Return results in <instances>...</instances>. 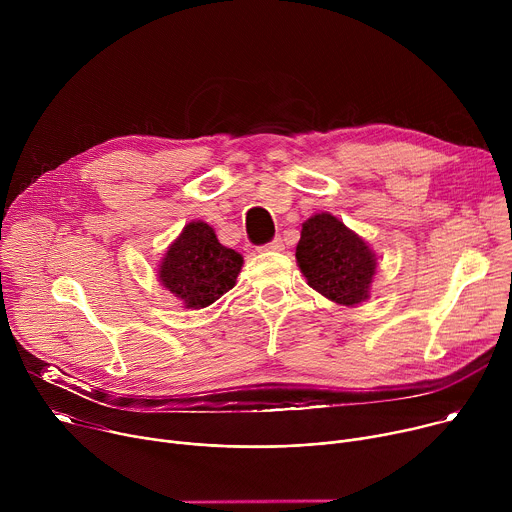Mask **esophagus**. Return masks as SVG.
<instances>
[{
	"instance_id": "esophagus-1",
	"label": "esophagus",
	"mask_w": 512,
	"mask_h": 512,
	"mask_svg": "<svg viewBox=\"0 0 512 512\" xmlns=\"http://www.w3.org/2000/svg\"><path fill=\"white\" fill-rule=\"evenodd\" d=\"M261 249H263V251H283V241H281V239H273V241H269L267 245H263Z\"/></svg>"
}]
</instances>
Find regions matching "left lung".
Segmentation results:
<instances>
[{
    "label": "left lung",
    "mask_w": 512,
    "mask_h": 512,
    "mask_svg": "<svg viewBox=\"0 0 512 512\" xmlns=\"http://www.w3.org/2000/svg\"><path fill=\"white\" fill-rule=\"evenodd\" d=\"M296 259L308 285L340 306L369 300L377 271L371 247L330 212L310 216L302 225Z\"/></svg>",
    "instance_id": "left-lung-1"
}]
</instances>
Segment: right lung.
<instances>
[{"label":"right lung","mask_w":512,"mask_h":512,"mask_svg":"<svg viewBox=\"0 0 512 512\" xmlns=\"http://www.w3.org/2000/svg\"><path fill=\"white\" fill-rule=\"evenodd\" d=\"M243 257L218 243L212 227L192 221L166 251L158 275L186 308H206L235 287Z\"/></svg>","instance_id":"1"}]
</instances>
